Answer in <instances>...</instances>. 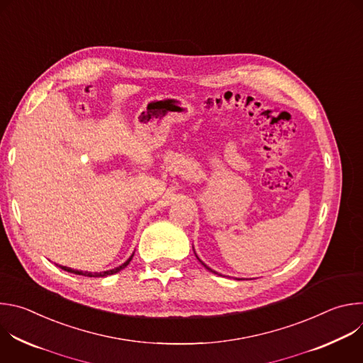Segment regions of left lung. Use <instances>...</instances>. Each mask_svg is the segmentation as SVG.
<instances>
[{
  "label": "left lung",
  "instance_id": "8db88e82",
  "mask_svg": "<svg viewBox=\"0 0 363 363\" xmlns=\"http://www.w3.org/2000/svg\"><path fill=\"white\" fill-rule=\"evenodd\" d=\"M196 258H198V257H196ZM198 260H199V258H198ZM199 262H201V260H199ZM201 263H202V262H201ZM202 266H203V267H205V269H206V270H210V272H213V273H216V272H214V270H211V269H210V267H208V266H205V264H203V263H202Z\"/></svg>",
  "mask_w": 363,
  "mask_h": 363
}]
</instances>
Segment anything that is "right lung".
<instances>
[{
	"mask_svg": "<svg viewBox=\"0 0 363 363\" xmlns=\"http://www.w3.org/2000/svg\"><path fill=\"white\" fill-rule=\"evenodd\" d=\"M132 257H133V254L128 258V260L122 264V266H119V267H116V269H112V270H108V272H101V273H89V272H79V270H74V269H70V267H65V266H59L62 270H65V272H69V273H73V274H79V276H86V277H106V276H112V274H116L118 272H121V270H123L129 263H130V260H132Z\"/></svg>",
	"mask_w": 363,
	"mask_h": 363,
	"instance_id": "1",
	"label": "right lung"
}]
</instances>
